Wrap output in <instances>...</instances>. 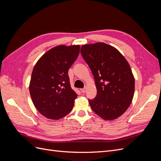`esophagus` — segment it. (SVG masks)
Masks as SVG:
<instances>
[{
	"label": "esophagus",
	"instance_id": "obj_1",
	"mask_svg": "<svg viewBox=\"0 0 161 161\" xmlns=\"http://www.w3.org/2000/svg\"><path fill=\"white\" fill-rule=\"evenodd\" d=\"M86 87H84V88L82 89H80V91L82 92V93H85V92H86Z\"/></svg>",
	"mask_w": 161,
	"mask_h": 161
}]
</instances>
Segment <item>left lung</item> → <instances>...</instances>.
Returning <instances> with one entry per match:
<instances>
[{"label":"left lung","instance_id":"1","mask_svg":"<svg viewBox=\"0 0 161 161\" xmlns=\"http://www.w3.org/2000/svg\"><path fill=\"white\" fill-rule=\"evenodd\" d=\"M80 53L97 88L95 98L89 99L91 109L105 120L117 119L128 109L134 94L129 63L116 48L103 42L82 45Z\"/></svg>","mask_w":161,"mask_h":161}]
</instances>
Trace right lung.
Here are the masks:
<instances>
[{"mask_svg":"<svg viewBox=\"0 0 161 161\" xmlns=\"http://www.w3.org/2000/svg\"><path fill=\"white\" fill-rule=\"evenodd\" d=\"M80 46L60 45L46 52L34 66L30 92L34 106L46 118L57 120L72 111L77 94L68 72L79 54Z\"/></svg>","mask_w":161,"mask_h":161,"instance_id":"right-lung-1","label":"right lung"}]
</instances>
